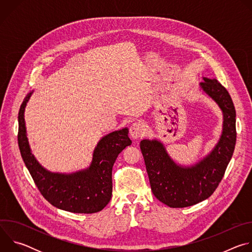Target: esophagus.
Masks as SVG:
<instances>
[{
  "label": "esophagus",
  "mask_w": 252,
  "mask_h": 252,
  "mask_svg": "<svg viewBox=\"0 0 252 252\" xmlns=\"http://www.w3.org/2000/svg\"><path fill=\"white\" fill-rule=\"evenodd\" d=\"M146 133V126L142 122H135L129 127V134L133 139H137Z\"/></svg>",
  "instance_id": "1"
}]
</instances>
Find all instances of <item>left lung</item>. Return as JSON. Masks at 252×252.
I'll return each mask as SVG.
<instances>
[{
	"label": "left lung",
	"mask_w": 252,
	"mask_h": 252,
	"mask_svg": "<svg viewBox=\"0 0 252 252\" xmlns=\"http://www.w3.org/2000/svg\"><path fill=\"white\" fill-rule=\"evenodd\" d=\"M199 88L219 105L223 117L220 140L207 156L186 166L176 163L157 138L142 139L139 145L153 193L169 207H187L208 198L221 182L234 152L236 114L228 92L215 79L203 78Z\"/></svg>",
	"instance_id": "obj_1"
}]
</instances>
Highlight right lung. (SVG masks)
Returning <instances> with one entry per match:
<instances>
[{"mask_svg":"<svg viewBox=\"0 0 252 252\" xmlns=\"http://www.w3.org/2000/svg\"><path fill=\"white\" fill-rule=\"evenodd\" d=\"M32 92L25 97L19 112L18 143L23 160L42 195L54 206L74 213H94L110 202L112 170L118 156L131 145L128 128L102 136L94 150L89 167L71 173L52 172L32 154L27 137L25 109Z\"/></svg>","mask_w":252,"mask_h":252,"instance_id":"add662e5","label":"right lung"}]
</instances>
